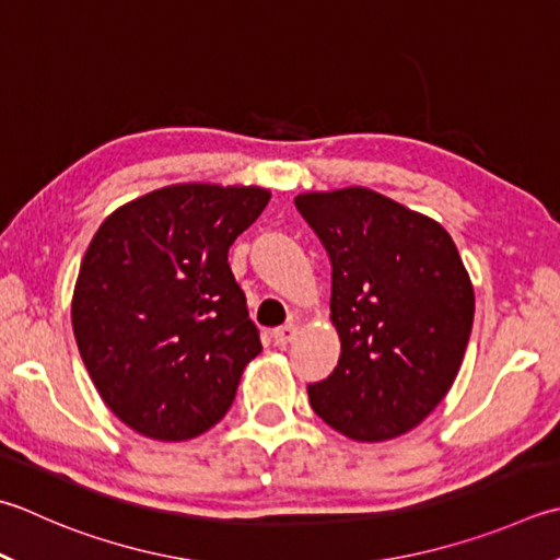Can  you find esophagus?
I'll list each match as a JSON object with an SVG mask.
<instances>
[{
  "instance_id": "obj_1",
  "label": "esophagus",
  "mask_w": 560,
  "mask_h": 560,
  "mask_svg": "<svg viewBox=\"0 0 560 560\" xmlns=\"http://www.w3.org/2000/svg\"><path fill=\"white\" fill-rule=\"evenodd\" d=\"M295 335H299V325H293V323H289V325H281V327H277V330L271 332V337H273V345H277V347H287V345H291L293 339H295Z\"/></svg>"
}]
</instances>
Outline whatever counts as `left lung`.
Instances as JSON below:
<instances>
[{"instance_id":"1","label":"left lung","mask_w":560,"mask_h":560,"mask_svg":"<svg viewBox=\"0 0 560 560\" xmlns=\"http://www.w3.org/2000/svg\"><path fill=\"white\" fill-rule=\"evenodd\" d=\"M332 265L337 366L311 383L317 418L354 442L410 432L452 388L474 283L446 230L364 186L295 196Z\"/></svg>"}]
</instances>
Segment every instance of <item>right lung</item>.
<instances>
[{"mask_svg":"<svg viewBox=\"0 0 560 560\" xmlns=\"http://www.w3.org/2000/svg\"><path fill=\"white\" fill-rule=\"evenodd\" d=\"M259 186L172 184L98 225L72 295V330L98 396L142 436L211 430L261 352L228 265L269 203Z\"/></svg>","mask_w":560,"mask_h":560,"instance_id":"add662e5","label":"right lung"}]
</instances>
